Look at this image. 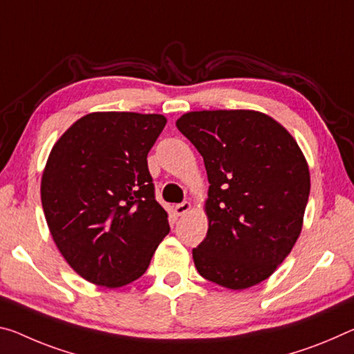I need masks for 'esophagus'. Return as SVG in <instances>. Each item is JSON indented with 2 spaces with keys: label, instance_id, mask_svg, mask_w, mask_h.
<instances>
[{
  "label": "esophagus",
  "instance_id": "esophagus-1",
  "mask_svg": "<svg viewBox=\"0 0 354 354\" xmlns=\"http://www.w3.org/2000/svg\"><path fill=\"white\" fill-rule=\"evenodd\" d=\"M190 207H192V205H190V201H183V203H179L175 206V212L178 216H184L187 214V212L190 211Z\"/></svg>",
  "mask_w": 354,
  "mask_h": 354
}]
</instances>
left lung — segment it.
Returning <instances> with one entry per match:
<instances>
[{
	"mask_svg": "<svg viewBox=\"0 0 354 354\" xmlns=\"http://www.w3.org/2000/svg\"><path fill=\"white\" fill-rule=\"evenodd\" d=\"M176 127L203 156L207 233L194 263L230 290L266 280L293 249L310 192L306 157L271 116L254 110L189 111Z\"/></svg>",
	"mask_w": 354,
	"mask_h": 354,
	"instance_id": "obj_1",
	"label": "left lung"
}]
</instances>
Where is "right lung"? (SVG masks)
Returning <instances> with one entry per match:
<instances>
[{
  "instance_id": "add662e5",
  "label": "right lung",
  "mask_w": 354,
  "mask_h": 354,
  "mask_svg": "<svg viewBox=\"0 0 354 354\" xmlns=\"http://www.w3.org/2000/svg\"><path fill=\"white\" fill-rule=\"evenodd\" d=\"M165 124L162 115L96 111L50 151L44 214L61 255L88 282L118 288L142 277L170 232L147 160Z\"/></svg>"
}]
</instances>
